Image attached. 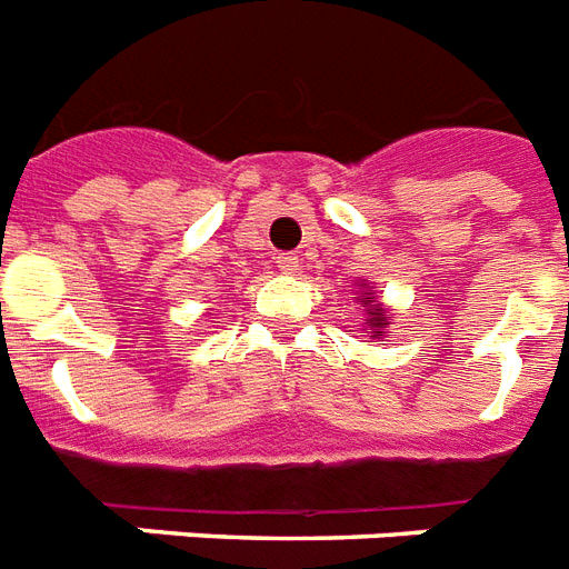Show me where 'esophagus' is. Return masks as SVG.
Here are the masks:
<instances>
[{
  "label": "esophagus",
  "instance_id": "obj_1",
  "mask_svg": "<svg viewBox=\"0 0 569 569\" xmlns=\"http://www.w3.org/2000/svg\"><path fill=\"white\" fill-rule=\"evenodd\" d=\"M276 267H279L281 272H297L299 270V256H293V252H281V256L276 258Z\"/></svg>",
  "mask_w": 569,
  "mask_h": 569
}]
</instances>
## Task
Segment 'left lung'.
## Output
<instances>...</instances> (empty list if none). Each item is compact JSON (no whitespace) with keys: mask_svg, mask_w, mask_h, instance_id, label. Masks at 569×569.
<instances>
[{"mask_svg":"<svg viewBox=\"0 0 569 569\" xmlns=\"http://www.w3.org/2000/svg\"><path fill=\"white\" fill-rule=\"evenodd\" d=\"M358 290H361V297H356L361 302L363 313H367V331H370V338H385L388 335V326H390V311L381 302H376L372 297V288L367 281H358Z\"/></svg>","mask_w":569,"mask_h":569,"instance_id":"obj_1","label":"left lung"}]
</instances>
